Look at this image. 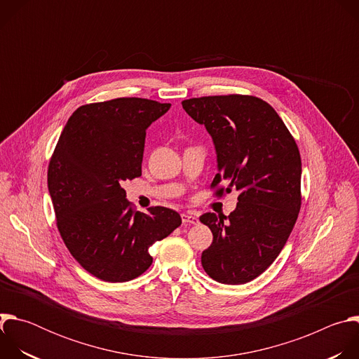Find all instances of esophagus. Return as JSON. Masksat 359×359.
<instances>
[{
	"instance_id": "esophagus-1",
	"label": "esophagus",
	"mask_w": 359,
	"mask_h": 359,
	"mask_svg": "<svg viewBox=\"0 0 359 359\" xmlns=\"http://www.w3.org/2000/svg\"><path fill=\"white\" fill-rule=\"evenodd\" d=\"M182 222L184 224H198V217L193 213H183L182 215Z\"/></svg>"
}]
</instances>
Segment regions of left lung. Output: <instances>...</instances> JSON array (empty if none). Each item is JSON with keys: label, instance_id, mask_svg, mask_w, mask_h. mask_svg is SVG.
<instances>
[{"label": "left lung", "instance_id": "1", "mask_svg": "<svg viewBox=\"0 0 359 359\" xmlns=\"http://www.w3.org/2000/svg\"><path fill=\"white\" fill-rule=\"evenodd\" d=\"M186 114L212 136L217 193L238 191L227 217L204 213L213 243L201 266L222 284H244L264 273L285 245L301 208V158L278 114L260 97L203 96L182 102Z\"/></svg>", "mask_w": 359, "mask_h": 359}]
</instances>
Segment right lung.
<instances>
[{
    "label": "right lung",
    "instance_id": "1",
    "mask_svg": "<svg viewBox=\"0 0 359 359\" xmlns=\"http://www.w3.org/2000/svg\"><path fill=\"white\" fill-rule=\"evenodd\" d=\"M170 104L118 97L78 108L48 168L58 230L72 257L92 276L125 283L143 274L149 248L182 224L177 212H133L121 186L142 175L146 129Z\"/></svg>",
    "mask_w": 359,
    "mask_h": 359
}]
</instances>
